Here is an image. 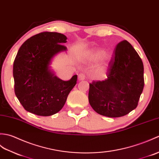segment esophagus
Returning <instances> with one entry per match:
<instances>
[{
    "mask_svg": "<svg viewBox=\"0 0 159 159\" xmlns=\"http://www.w3.org/2000/svg\"><path fill=\"white\" fill-rule=\"evenodd\" d=\"M85 80V75L83 73H80L78 75V80L79 81H82Z\"/></svg>",
    "mask_w": 159,
    "mask_h": 159,
    "instance_id": "obj_1",
    "label": "esophagus"
}]
</instances>
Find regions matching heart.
<instances>
[{"mask_svg": "<svg viewBox=\"0 0 159 159\" xmlns=\"http://www.w3.org/2000/svg\"><path fill=\"white\" fill-rule=\"evenodd\" d=\"M85 56L90 60H97L98 58H101L102 62L98 66V69L100 70H103L106 69L107 66L108 61L110 58V56L107 53H104V52L101 50L94 49L90 51H88L86 52Z\"/></svg>", "mask_w": 159, "mask_h": 159, "instance_id": "b5f03b06", "label": "heart"}]
</instances>
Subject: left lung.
Returning <instances> with one entry per match:
<instances>
[{"label": "left lung", "mask_w": 159, "mask_h": 159, "mask_svg": "<svg viewBox=\"0 0 159 159\" xmlns=\"http://www.w3.org/2000/svg\"><path fill=\"white\" fill-rule=\"evenodd\" d=\"M107 78L90 83L89 103L98 114L118 118L135 109L144 86L143 65L127 41L117 45Z\"/></svg>", "instance_id": "1"}]
</instances>
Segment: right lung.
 <instances>
[{"instance_id":"right-lung-1","label":"right lung","mask_w":159,"mask_h":159,"mask_svg":"<svg viewBox=\"0 0 159 159\" xmlns=\"http://www.w3.org/2000/svg\"><path fill=\"white\" fill-rule=\"evenodd\" d=\"M63 34L43 32L31 37L20 48L13 62L15 94L27 111L41 116L58 113L64 106L77 76L63 81L50 66L58 53L66 51Z\"/></svg>"}]
</instances>
